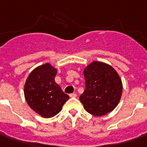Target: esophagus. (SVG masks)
Returning <instances> with one entry per match:
<instances>
[{"label":"esophagus","mask_w":147,"mask_h":147,"mask_svg":"<svg viewBox=\"0 0 147 147\" xmlns=\"http://www.w3.org/2000/svg\"><path fill=\"white\" fill-rule=\"evenodd\" d=\"M76 96H77V95H76V93H73V94H70V97H71V98H76Z\"/></svg>","instance_id":"1"}]
</instances>
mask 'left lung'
I'll return each mask as SVG.
<instances>
[{
	"label": "left lung",
	"instance_id": "obj_1",
	"mask_svg": "<svg viewBox=\"0 0 147 147\" xmlns=\"http://www.w3.org/2000/svg\"><path fill=\"white\" fill-rule=\"evenodd\" d=\"M85 89L80 97L89 114L102 116L112 111L119 104L123 84L111 65L94 61L84 69Z\"/></svg>",
	"mask_w": 147,
	"mask_h": 147
}]
</instances>
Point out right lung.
I'll list each match as a JSON object with an SVG mask.
<instances>
[{
  "label": "right lung",
  "mask_w": 147,
  "mask_h": 147,
  "mask_svg": "<svg viewBox=\"0 0 147 147\" xmlns=\"http://www.w3.org/2000/svg\"><path fill=\"white\" fill-rule=\"evenodd\" d=\"M57 69L45 63L33 69L24 84V97L28 106L44 118L60 112L69 96L55 83Z\"/></svg>",
  "instance_id": "add662e5"
}]
</instances>
